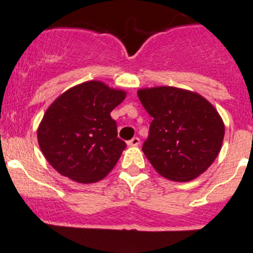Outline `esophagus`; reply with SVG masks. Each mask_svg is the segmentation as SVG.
I'll return each mask as SVG.
<instances>
[{
    "label": "esophagus",
    "mask_w": 253,
    "mask_h": 253,
    "mask_svg": "<svg viewBox=\"0 0 253 253\" xmlns=\"http://www.w3.org/2000/svg\"><path fill=\"white\" fill-rule=\"evenodd\" d=\"M127 145L129 146V147H136V146L140 145V138L138 137H133L132 140H129L128 142H127Z\"/></svg>",
    "instance_id": "obj_1"
}]
</instances>
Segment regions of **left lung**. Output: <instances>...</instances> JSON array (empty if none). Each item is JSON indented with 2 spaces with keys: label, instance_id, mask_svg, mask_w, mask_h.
<instances>
[{
  "label": "left lung",
  "instance_id": "1",
  "mask_svg": "<svg viewBox=\"0 0 253 253\" xmlns=\"http://www.w3.org/2000/svg\"><path fill=\"white\" fill-rule=\"evenodd\" d=\"M138 98L152 116L145 156L162 177L177 182L197 178L216 160L225 124L197 92L172 86L140 88Z\"/></svg>",
  "mask_w": 253,
  "mask_h": 253
}]
</instances>
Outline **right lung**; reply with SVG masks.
<instances>
[{
    "mask_svg": "<svg viewBox=\"0 0 253 253\" xmlns=\"http://www.w3.org/2000/svg\"><path fill=\"white\" fill-rule=\"evenodd\" d=\"M126 94L93 80L71 87L48 106L37 128V141L58 173L75 182L93 183L112 171L126 143L117 137L110 113Z\"/></svg>",
    "mask_w": 253,
    "mask_h": 253,
    "instance_id": "add662e5",
    "label": "right lung"
}]
</instances>
